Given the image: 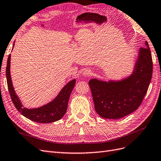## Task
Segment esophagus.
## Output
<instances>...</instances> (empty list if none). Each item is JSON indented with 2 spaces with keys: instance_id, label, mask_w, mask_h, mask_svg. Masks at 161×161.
I'll use <instances>...</instances> for the list:
<instances>
[{
  "instance_id": "1",
  "label": "esophagus",
  "mask_w": 161,
  "mask_h": 161,
  "mask_svg": "<svg viewBox=\"0 0 161 161\" xmlns=\"http://www.w3.org/2000/svg\"><path fill=\"white\" fill-rule=\"evenodd\" d=\"M91 71L89 70H85L83 71V73H82V75L84 76H89L91 75Z\"/></svg>"
}]
</instances>
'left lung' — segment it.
<instances>
[{"label":"left lung","mask_w":161,"mask_h":161,"mask_svg":"<svg viewBox=\"0 0 161 161\" xmlns=\"http://www.w3.org/2000/svg\"><path fill=\"white\" fill-rule=\"evenodd\" d=\"M153 59L147 41L139 50L132 74L121 80L91 79L89 85L95 110L103 119H119L131 114L141 105L153 76Z\"/></svg>","instance_id":"8db88e82"}]
</instances>
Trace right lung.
Instances as JSON below:
<instances>
[{
  "label": "right lung",
  "instance_id": "obj_1",
  "mask_svg": "<svg viewBox=\"0 0 161 161\" xmlns=\"http://www.w3.org/2000/svg\"><path fill=\"white\" fill-rule=\"evenodd\" d=\"M14 44L15 42L14 43ZM10 62L11 54L8 55L7 59L6 76L8 92L11 95V100L17 110L27 119L36 123H53L55 121L62 119L66 112L69 98H70V94L75 86L76 80L73 79L65 85L53 101L41 107L28 109V108L23 106L18 96L15 92L11 78Z\"/></svg>",
  "mask_w": 161,
  "mask_h": 161
}]
</instances>
